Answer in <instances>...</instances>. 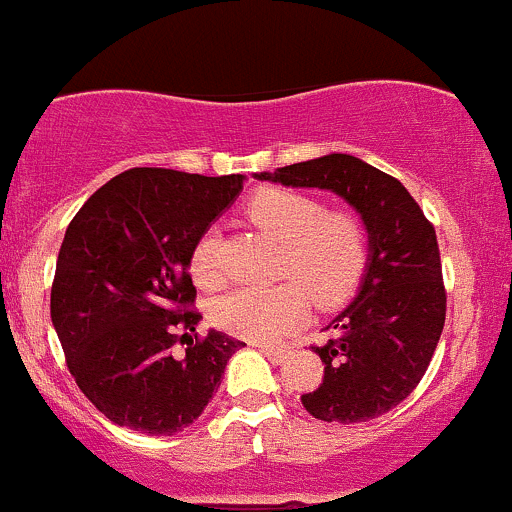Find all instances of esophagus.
I'll list each match as a JSON object with an SVG mask.
<instances>
[{
    "label": "esophagus",
    "mask_w": 512,
    "mask_h": 512,
    "mask_svg": "<svg viewBox=\"0 0 512 512\" xmlns=\"http://www.w3.org/2000/svg\"><path fill=\"white\" fill-rule=\"evenodd\" d=\"M257 348H260V353L267 355L272 363H282V360L287 358V351H284V348H274V346H257Z\"/></svg>",
    "instance_id": "34e87169"
}]
</instances>
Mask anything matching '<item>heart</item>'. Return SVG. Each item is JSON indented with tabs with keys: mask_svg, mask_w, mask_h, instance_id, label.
I'll use <instances>...</instances> for the list:
<instances>
[{
	"mask_svg": "<svg viewBox=\"0 0 512 512\" xmlns=\"http://www.w3.org/2000/svg\"><path fill=\"white\" fill-rule=\"evenodd\" d=\"M252 223L282 240L279 277L274 287H242L213 304V324L250 341H272L294 328L309 311L341 304L358 287L368 262V235L348 211H326L319 198L292 188H267L247 203ZM201 287H218L220 233L208 228L193 242L188 257Z\"/></svg>",
	"mask_w": 512,
	"mask_h": 512,
	"instance_id": "1",
	"label": "heart"
}]
</instances>
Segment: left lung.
I'll use <instances>...</instances> for the list:
<instances>
[{
    "mask_svg": "<svg viewBox=\"0 0 512 512\" xmlns=\"http://www.w3.org/2000/svg\"><path fill=\"white\" fill-rule=\"evenodd\" d=\"M257 179L326 188L360 213L368 230V270L358 297L333 319V336L311 346L324 383L301 395L324 422H368L400 405L427 373L446 319V289L434 225L395 176L351 157L282 166Z\"/></svg>",
    "mask_w": 512,
    "mask_h": 512,
    "instance_id": "1",
    "label": "left lung"
}]
</instances>
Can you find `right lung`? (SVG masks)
<instances>
[{"instance_id":"obj_1","label":"right lung","mask_w":512,"mask_h":512,"mask_svg":"<svg viewBox=\"0 0 512 512\" xmlns=\"http://www.w3.org/2000/svg\"><path fill=\"white\" fill-rule=\"evenodd\" d=\"M245 176L129 169L98 188L61 242L51 321L83 395L110 422L149 437L196 422L220 387L228 333L196 331L193 242L238 196ZM197 341L193 342L192 338ZM187 343L176 359L173 346Z\"/></svg>"}]
</instances>
